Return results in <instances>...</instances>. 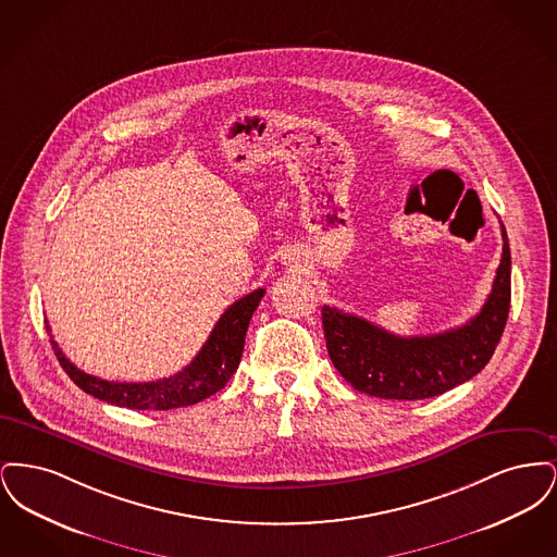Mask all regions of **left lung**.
<instances>
[{"label":"left lung","instance_id":"8db88e82","mask_svg":"<svg viewBox=\"0 0 557 557\" xmlns=\"http://www.w3.org/2000/svg\"><path fill=\"white\" fill-rule=\"evenodd\" d=\"M502 236L504 255L493 290L476 318L449 332L400 338L325 305V345L346 382L370 397L418 400L443 395L484 370L502 341L511 300V255L504 225Z\"/></svg>","mask_w":557,"mask_h":557}]
</instances>
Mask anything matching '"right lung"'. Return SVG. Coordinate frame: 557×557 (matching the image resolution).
Returning a JSON list of instances; mask_svg holds the SVG:
<instances>
[{"mask_svg":"<svg viewBox=\"0 0 557 557\" xmlns=\"http://www.w3.org/2000/svg\"><path fill=\"white\" fill-rule=\"evenodd\" d=\"M263 294L265 290L259 288L236 300L216 321L209 341L194 357V361L184 370L177 371L175 375L162 377L157 382L100 380L96 375H89L79 368H75L64 357V352L60 350V346L53 338L50 343L62 370L69 373V377L79 386L83 393L91 397L107 400L116 407L137 409V411H146V409L166 411V409L187 407L219 393L230 382L234 371L238 370L246 330Z\"/></svg>","mask_w":557,"mask_h":557,"instance_id":"add662e5","label":"right lung"}]
</instances>
